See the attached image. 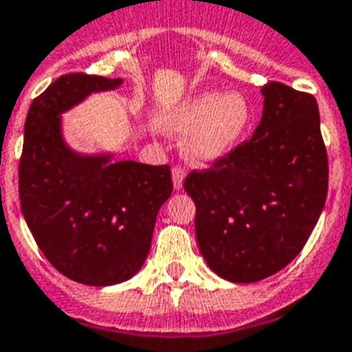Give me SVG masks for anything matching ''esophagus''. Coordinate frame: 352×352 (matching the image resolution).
<instances>
[{"mask_svg":"<svg viewBox=\"0 0 352 352\" xmlns=\"http://www.w3.org/2000/svg\"><path fill=\"white\" fill-rule=\"evenodd\" d=\"M184 179H186L184 168H180V166L173 168V170H172V180H173V188H175L177 191H180V189H182V186H184Z\"/></svg>","mask_w":352,"mask_h":352,"instance_id":"34e87169","label":"esophagus"}]
</instances>
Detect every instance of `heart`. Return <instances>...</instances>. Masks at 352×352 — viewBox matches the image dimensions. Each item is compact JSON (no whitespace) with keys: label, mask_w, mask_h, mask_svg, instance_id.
<instances>
[{"label":"heart","mask_w":352,"mask_h":352,"mask_svg":"<svg viewBox=\"0 0 352 352\" xmlns=\"http://www.w3.org/2000/svg\"><path fill=\"white\" fill-rule=\"evenodd\" d=\"M252 118V104L239 91L204 90L168 109L159 125L164 133H186L182 152L189 161L206 166L237 148Z\"/></svg>","instance_id":"obj_1"}]
</instances>
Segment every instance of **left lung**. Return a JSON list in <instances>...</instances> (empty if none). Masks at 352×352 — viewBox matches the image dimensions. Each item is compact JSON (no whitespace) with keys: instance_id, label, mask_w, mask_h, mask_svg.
Wrapping results in <instances>:
<instances>
[{"instance_id":"left-lung-1","label":"left lung","mask_w":352,"mask_h":352,"mask_svg":"<svg viewBox=\"0 0 352 352\" xmlns=\"http://www.w3.org/2000/svg\"><path fill=\"white\" fill-rule=\"evenodd\" d=\"M262 120L246 143L184 189L197 206L201 256L223 280L255 283L298 256L328 195V155L316 97L282 83L261 88Z\"/></svg>"}]
</instances>
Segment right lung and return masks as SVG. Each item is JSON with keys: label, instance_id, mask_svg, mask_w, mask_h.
I'll list each match as a JSON object with an SVG mask.
<instances>
[{"label": "right lung", "instance_id": "right-lung-1", "mask_svg": "<svg viewBox=\"0 0 352 352\" xmlns=\"http://www.w3.org/2000/svg\"><path fill=\"white\" fill-rule=\"evenodd\" d=\"M122 83L62 76L33 100L24 124L21 210L45 258L85 285H117L138 273L173 189L166 164L115 161V152L85 154L67 143L63 113Z\"/></svg>", "mask_w": 352, "mask_h": 352}]
</instances>
